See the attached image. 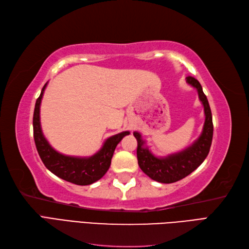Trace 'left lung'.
<instances>
[{
  "label": "left lung",
  "instance_id": "obj_1",
  "mask_svg": "<svg viewBox=\"0 0 249 249\" xmlns=\"http://www.w3.org/2000/svg\"><path fill=\"white\" fill-rule=\"evenodd\" d=\"M186 82L192 87L196 88L199 101L205 110V124L201 135L192 145L182 152L172 154L167 157L159 158L152 154L147 146H144L145 141L142 140L138 132H134L137 139V159L141 170L150 178L159 183L170 184L189 176L207 158L213 139V122L212 112L206 94L202 91L200 83L193 77H187Z\"/></svg>",
  "mask_w": 249,
  "mask_h": 249
}]
</instances>
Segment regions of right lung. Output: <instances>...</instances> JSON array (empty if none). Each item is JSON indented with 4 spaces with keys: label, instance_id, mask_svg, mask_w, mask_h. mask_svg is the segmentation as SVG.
Returning <instances> with one entry per match:
<instances>
[{
    "label": "right lung",
    "instance_id": "obj_1",
    "mask_svg": "<svg viewBox=\"0 0 249 249\" xmlns=\"http://www.w3.org/2000/svg\"><path fill=\"white\" fill-rule=\"evenodd\" d=\"M47 85L48 83L43 86L39 97L36 100L33 115V133L37 152L44 166L58 178L80 186L92 184L102 178L108 171L117 144L130 132H122L108 138L99 152L91 157H72L58 153L43 136L40 125V104Z\"/></svg>",
    "mask_w": 249,
    "mask_h": 249
}]
</instances>
